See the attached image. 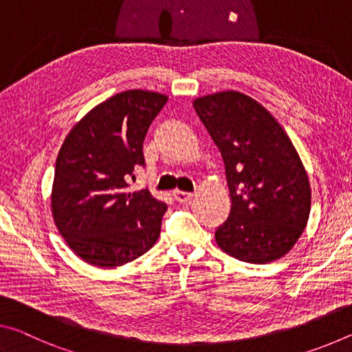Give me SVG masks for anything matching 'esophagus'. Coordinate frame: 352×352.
<instances>
[{
	"label": "esophagus",
	"mask_w": 352,
	"mask_h": 352,
	"mask_svg": "<svg viewBox=\"0 0 352 352\" xmlns=\"http://www.w3.org/2000/svg\"><path fill=\"white\" fill-rule=\"evenodd\" d=\"M173 195H175V199L177 201V203H188L190 199L193 198V193H188V192H181V190H175L173 192Z\"/></svg>",
	"instance_id": "esophagus-1"
}]
</instances>
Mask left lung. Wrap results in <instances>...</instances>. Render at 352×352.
<instances>
[{"label": "left lung", "instance_id": "8db88e82", "mask_svg": "<svg viewBox=\"0 0 352 352\" xmlns=\"http://www.w3.org/2000/svg\"><path fill=\"white\" fill-rule=\"evenodd\" d=\"M221 153L230 214L217 245L248 263L284 257L307 226L310 184L292 140L251 96L228 90L193 101Z\"/></svg>", "mask_w": 352, "mask_h": 352}]
</instances>
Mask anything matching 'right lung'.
Returning <instances> with one entry per match:
<instances>
[{"label":"right lung","instance_id":"add662e5","mask_svg":"<svg viewBox=\"0 0 352 352\" xmlns=\"http://www.w3.org/2000/svg\"><path fill=\"white\" fill-rule=\"evenodd\" d=\"M168 96L126 90L73 126L56 160L51 212L74 254L101 268L122 267L151 250L166 204L148 188L129 192L145 165L143 140Z\"/></svg>","mask_w":352,"mask_h":352}]
</instances>
